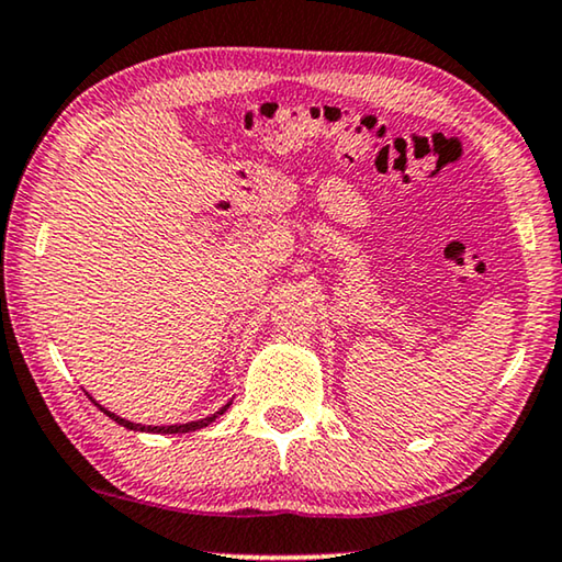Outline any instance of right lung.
Masks as SVG:
<instances>
[{"instance_id": "obj_1", "label": "right lung", "mask_w": 562, "mask_h": 562, "mask_svg": "<svg viewBox=\"0 0 562 562\" xmlns=\"http://www.w3.org/2000/svg\"><path fill=\"white\" fill-rule=\"evenodd\" d=\"M91 401H93V397H91ZM95 403V401H93ZM95 405H99V403H95ZM227 405H231V403H227ZM227 405H225V408H221V411H217L215 413V416H210V418H202V420H192V423H182V426H139V423H132V420H124V418H119L116 416V413H111V411H105V408H101V405H99V408L105 413V416H109V418H113V420H116L119 423V426H124V428H132V430H154V434H190V430H198V428H205V426H210V423H213L217 416H223V413L227 411Z\"/></svg>"}]
</instances>
